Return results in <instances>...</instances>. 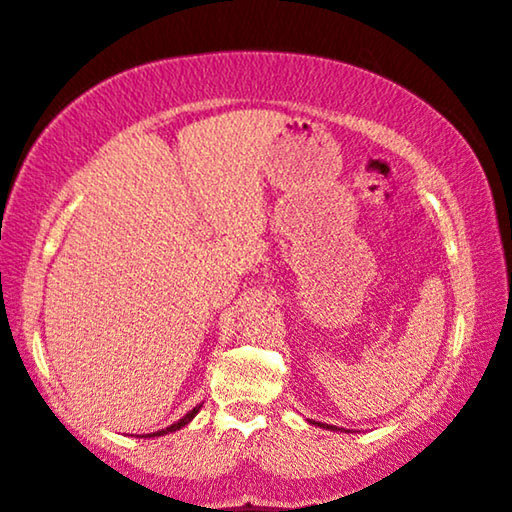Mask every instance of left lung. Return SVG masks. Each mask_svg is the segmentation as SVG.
<instances>
[{
	"label": "left lung",
	"instance_id": "8db88e82",
	"mask_svg": "<svg viewBox=\"0 0 512 512\" xmlns=\"http://www.w3.org/2000/svg\"><path fill=\"white\" fill-rule=\"evenodd\" d=\"M313 424H316V421H313ZM318 426H323V428H332V431H337L335 426H327V424H318Z\"/></svg>",
	"mask_w": 512,
	"mask_h": 512
}]
</instances>
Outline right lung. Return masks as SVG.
<instances>
[{"mask_svg": "<svg viewBox=\"0 0 512 512\" xmlns=\"http://www.w3.org/2000/svg\"><path fill=\"white\" fill-rule=\"evenodd\" d=\"M199 410H201V405H196L192 412H187L185 417H182L180 421H175V424H170L168 428H163V431H156V433H147V438H159V435H166V433H175V431H180L182 426H187L189 421H192L196 414H199Z\"/></svg>", "mask_w": 512, "mask_h": 512, "instance_id": "obj_1", "label": "right lung"}]
</instances>
